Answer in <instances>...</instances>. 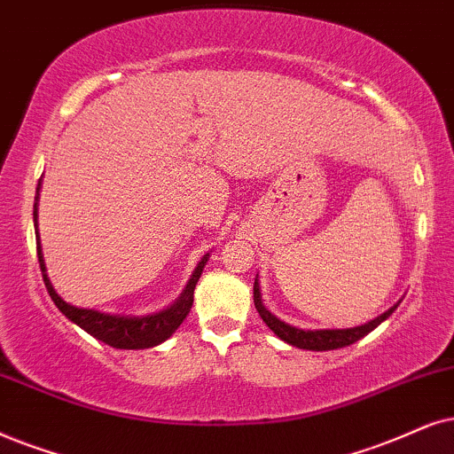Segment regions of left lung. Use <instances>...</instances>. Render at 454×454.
I'll use <instances>...</instances> for the list:
<instances>
[{"instance_id": "1", "label": "left lung", "mask_w": 454, "mask_h": 454, "mask_svg": "<svg viewBox=\"0 0 454 454\" xmlns=\"http://www.w3.org/2000/svg\"><path fill=\"white\" fill-rule=\"evenodd\" d=\"M254 301H255V308H257V312H260L262 320L274 331V335H278L280 340L289 343V346H295L300 349H312V352H326V349L346 348V346H349V343L363 340V337L369 335L372 329H377V326H380L383 320H386L389 314L394 312L395 306H398V303H395L394 308H389L387 312L381 314V317H377L375 320H371V323H366V325L352 326V329L306 331V329H297V326L283 323V320L274 317L270 309H266V306L262 303V294H260V285H257V278L254 285Z\"/></svg>"}]
</instances>
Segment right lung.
<instances>
[{"instance_id":"1","label":"right lung","mask_w":454,"mask_h":454,"mask_svg":"<svg viewBox=\"0 0 454 454\" xmlns=\"http://www.w3.org/2000/svg\"><path fill=\"white\" fill-rule=\"evenodd\" d=\"M39 192V188H37ZM33 220L37 226V197H35V211H33ZM37 234V257H39V268H42L45 289L51 297V301L56 303V308L60 309L65 317L82 326L85 333H90L96 340L105 341L106 346L117 348V349H145L163 343L171 333H176L177 326L184 323L192 308V297H194V286L199 283V277L203 274L205 263H207V255L199 262V266L194 268L191 280H188L186 289L182 291L180 300L171 303L169 308L160 309V312L148 314V317H121V314H105L98 309H88V308H77L67 303L62 297L56 294L54 286H51L48 274H45V262L42 254V245H39V232Z\"/></svg>"}]
</instances>
